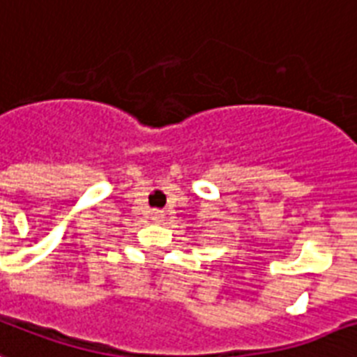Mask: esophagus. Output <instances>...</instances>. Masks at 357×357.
<instances>
[{
  "label": "esophagus",
  "mask_w": 357,
  "mask_h": 357,
  "mask_svg": "<svg viewBox=\"0 0 357 357\" xmlns=\"http://www.w3.org/2000/svg\"><path fill=\"white\" fill-rule=\"evenodd\" d=\"M164 218H165V214H164V210H151V220H153V222H156V223H162L164 222Z\"/></svg>",
  "instance_id": "1"
}]
</instances>
